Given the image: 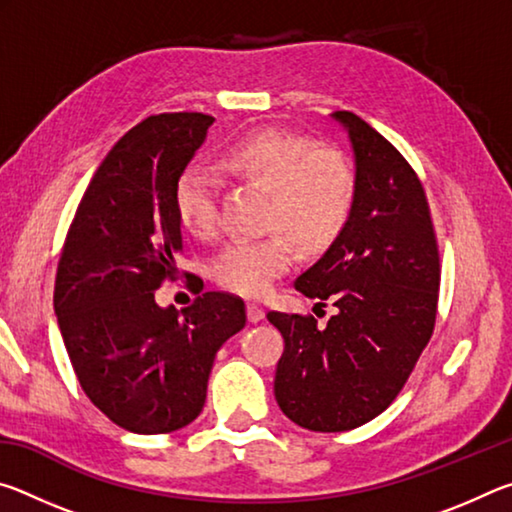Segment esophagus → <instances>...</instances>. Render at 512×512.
<instances>
[{
	"instance_id": "esophagus-1",
	"label": "esophagus",
	"mask_w": 512,
	"mask_h": 512,
	"mask_svg": "<svg viewBox=\"0 0 512 512\" xmlns=\"http://www.w3.org/2000/svg\"><path fill=\"white\" fill-rule=\"evenodd\" d=\"M264 318V309L259 305H248V320L250 323H259Z\"/></svg>"
}]
</instances>
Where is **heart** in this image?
Segmentation results:
<instances>
[{"label": "heart", "instance_id": "1", "mask_svg": "<svg viewBox=\"0 0 512 512\" xmlns=\"http://www.w3.org/2000/svg\"><path fill=\"white\" fill-rule=\"evenodd\" d=\"M221 167L266 189L264 228L277 230L262 239L232 241L214 259V280L239 296H264L275 277L289 271L290 238L305 253H320L341 235L352 214L357 176L350 160L334 149H314L305 137L275 128L250 133L225 149ZM216 198L214 171L203 164L180 171L173 207L187 232L212 235Z\"/></svg>", "mask_w": 512, "mask_h": 512}]
</instances>
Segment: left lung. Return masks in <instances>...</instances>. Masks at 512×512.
<instances>
[{"label": "left lung", "instance_id": "obj_1", "mask_svg": "<svg viewBox=\"0 0 512 512\" xmlns=\"http://www.w3.org/2000/svg\"><path fill=\"white\" fill-rule=\"evenodd\" d=\"M332 119L348 133L357 196L341 235L293 287L336 311L325 327L266 314L284 339L275 400L289 420L323 433L388 409L431 339L440 284L427 196L409 162L361 117Z\"/></svg>", "mask_w": 512, "mask_h": 512}]
</instances>
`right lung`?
<instances>
[{
    "mask_svg": "<svg viewBox=\"0 0 512 512\" xmlns=\"http://www.w3.org/2000/svg\"><path fill=\"white\" fill-rule=\"evenodd\" d=\"M212 124L203 112H171L131 128L85 189L58 262L54 309L76 377L133 433L194 422L216 352L246 325L244 300L221 291L183 311L155 300L183 250L173 187Z\"/></svg>",
    "mask_w": 512,
    "mask_h": 512,
    "instance_id": "1",
    "label": "right lung"
}]
</instances>
